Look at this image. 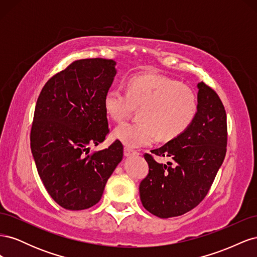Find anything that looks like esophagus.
<instances>
[{
  "label": "esophagus",
  "instance_id": "obj_1",
  "mask_svg": "<svg viewBox=\"0 0 257 257\" xmlns=\"http://www.w3.org/2000/svg\"><path fill=\"white\" fill-rule=\"evenodd\" d=\"M137 154V151H135V150H132V149H130V148H124V155H125V157H133V155H136Z\"/></svg>",
  "mask_w": 257,
  "mask_h": 257
}]
</instances>
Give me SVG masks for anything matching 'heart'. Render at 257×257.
<instances>
[{
    "instance_id": "heart-1",
    "label": "heart",
    "mask_w": 257,
    "mask_h": 257,
    "mask_svg": "<svg viewBox=\"0 0 257 257\" xmlns=\"http://www.w3.org/2000/svg\"><path fill=\"white\" fill-rule=\"evenodd\" d=\"M107 114L120 122L141 107L138 123H122L112 136L127 148L148 146L159 136L169 142L183 134L197 111L192 89L177 80L158 75H136L125 84V92L111 89L104 97Z\"/></svg>"
}]
</instances>
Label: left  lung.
I'll return each instance as SVG.
<instances>
[{
  "mask_svg": "<svg viewBox=\"0 0 257 257\" xmlns=\"http://www.w3.org/2000/svg\"><path fill=\"white\" fill-rule=\"evenodd\" d=\"M197 111L189 128L159 149L145 154L149 174L139 185L143 206L162 219L182 215L205 198L226 154V112L219 95L197 83Z\"/></svg>",
  "mask_w": 257,
  "mask_h": 257,
  "instance_id": "8db88e82",
  "label": "left lung"
}]
</instances>
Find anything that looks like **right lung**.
I'll return each mask as SVG.
<instances>
[{
  "label": "right lung",
  "instance_id": "obj_1",
  "mask_svg": "<svg viewBox=\"0 0 257 257\" xmlns=\"http://www.w3.org/2000/svg\"><path fill=\"white\" fill-rule=\"evenodd\" d=\"M106 59L75 61L44 85L31 130V151L46 190L67 210L97 204L108 179L123 158L115 141L90 154V146L109 132L104 97L116 74Z\"/></svg>",
  "mask_w": 257,
  "mask_h": 257
}]
</instances>
